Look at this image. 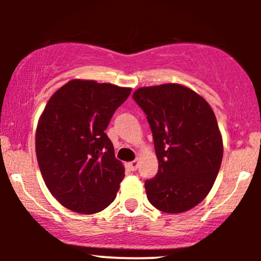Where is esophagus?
<instances>
[{
  "instance_id": "1",
  "label": "esophagus",
  "mask_w": 261,
  "mask_h": 261,
  "mask_svg": "<svg viewBox=\"0 0 261 261\" xmlns=\"http://www.w3.org/2000/svg\"><path fill=\"white\" fill-rule=\"evenodd\" d=\"M137 166H139V162H137V161H133V162H130V163H128V167H130V169L133 170V172H135V170L137 169Z\"/></svg>"
}]
</instances>
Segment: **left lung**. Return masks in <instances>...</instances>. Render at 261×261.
<instances>
[{"instance_id": "8db88e82", "label": "left lung", "mask_w": 261, "mask_h": 261, "mask_svg": "<svg viewBox=\"0 0 261 261\" xmlns=\"http://www.w3.org/2000/svg\"><path fill=\"white\" fill-rule=\"evenodd\" d=\"M134 99L147 116L158 160V173L145 182L148 201L166 214L189 211L207 196L222 163L214 110L178 83L141 87Z\"/></svg>"}]
</instances>
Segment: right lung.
Segmentation results:
<instances>
[{
	"instance_id": "add662e5",
	"label": "right lung",
	"mask_w": 261,
	"mask_h": 261,
	"mask_svg": "<svg viewBox=\"0 0 261 261\" xmlns=\"http://www.w3.org/2000/svg\"><path fill=\"white\" fill-rule=\"evenodd\" d=\"M131 88L71 80L51 95L39 118L35 152L41 175L58 201L92 215L112 203L125 176L106 130Z\"/></svg>"
}]
</instances>
